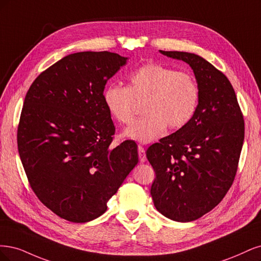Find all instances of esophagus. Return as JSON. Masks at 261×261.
I'll return each mask as SVG.
<instances>
[{"label": "esophagus", "mask_w": 261, "mask_h": 261, "mask_svg": "<svg viewBox=\"0 0 261 261\" xmlns=\"http://www.w3.org/2000/svg\"><path fill=\"white\" fill-rule=\"evenodd\" d=\"M138 152H139V158L141 163H145L146 162V154H145V149L143 146L139 145L138 147Z\"/></svg>", "instance_id": "1"}]
</instances>
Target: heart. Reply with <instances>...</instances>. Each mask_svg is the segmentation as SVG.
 I'll list each match as a JSON object with an SVG mask.
<instances>
[{
  "label": "heart",
  "instance_id": "heart-1",
  "mask_svg": "<svg viewBox=\"0 0 261 261\" xmlns=\"http://www.w3.org/2000/svg\"><path fill=\"white\" fill-rule=\"evenodd\" d=\"M198 83L189 71H176L159 63H146L129 75V85H108L103 92L107 111L120 124L134 121L139 105L143 114L125 136L141 143L159 138L166 128L178 130L194 117L199 103Z\"/></svg>",
  "mask_w": 261,
  "mask_h": 261
}]
</instances>
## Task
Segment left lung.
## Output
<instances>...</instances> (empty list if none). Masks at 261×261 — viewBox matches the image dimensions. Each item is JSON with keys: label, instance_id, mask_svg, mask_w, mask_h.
I'll return each instance as SVG.
<instances>
[{"label": "left lung", "instance_id": "obj_1", "mask_svg": "<svg viewBox=\"0 0 261 261\" xmlns=\"http://www.w3.org/2000/svg\"><path fill=\"white\" fill-rule=\"evenodd\" d=\"M188 63L200 96L192 120L146 150L155 171L150 188L159 213L194 221L214 209L230 190L244 142L243 114L229 79L198 55L161 51Z\"/></svg>", "mask_w": 261, "mask_h": 261}]
</instances>
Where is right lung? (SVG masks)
I'll return each instance as SVG.
<instances>
[{"label": "right lung", "instance_id": "1", "mask_svg": "<svg viewBox=\"0 0 261 261\" xmlns=\"http://www.w3.org/2000/svg\"><path fill=\"white\" fill-rule=\"evenodd\" d=\"M125 62L107 51L67 55L24 97L17 130L24 172L41 203L67 221L103 215L139 162L134 141L111 146L116 129L103 100L108 79Z\"/></svg>", "mask_w": 261, "mask_h": 261}]
</instances>
